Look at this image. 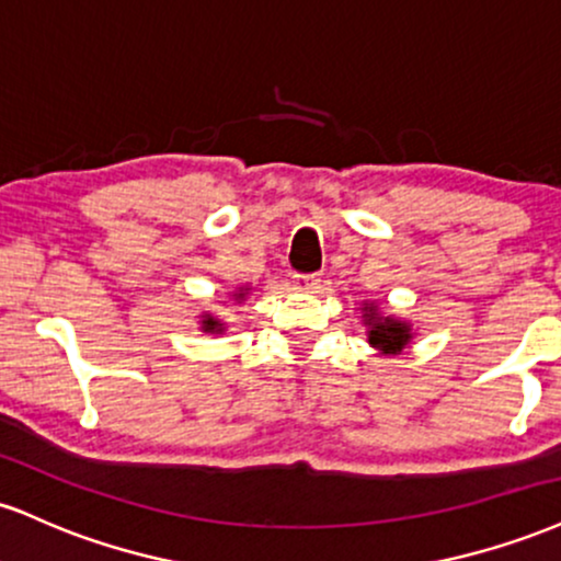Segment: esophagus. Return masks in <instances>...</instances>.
I'll list each match as a JSON object with an SVG mask.
<instances>
[{
    "label": "esophagus",
    "instance_id": "34e87169",
    "mask_svg": "<svg viewBox=\"0 0 561 561\" xmlns=\"http://www.w3.org/2000/svg\"><path fill=\"white\" fill-rule=\"evenodd\" d=\"M294 286L305 294H314L320 288V275H305V273H296L294 275Z\"/></svg>",
    "mask_w": 561,
    "mask_h": 561
}]
</instances>
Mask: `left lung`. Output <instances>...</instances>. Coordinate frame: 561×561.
I'll list each match as a JSON object with an SVG mask.
<instances>
[{
    "label": "left lung",
    "mask_w": 561,
    "mask_h": 561,
    "mask_svg": "<svg viewBox=\"0 0 561 561\" xmlns=\"http://www.w3.org/2000/svg\"><path fill=\"white\" fill-rule=\"evenodd\" d=\"M362 322H365V333H367V344H370L375 352L386 354H401L407 346L414 341V328L410 320L397 318V314H386L380 312L378 301H362Z\"/></svg>",
    "instance_id": "1"
}]
</instances>
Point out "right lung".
<instances>
[{
    "mask_svg": "<svg viewBox=\"0 0 561 561\" xmlns=\"http://www.w3.org/2000/svg\"><path fill=\"white\" fill-rule=\"evenodd\" d=\"M252 294V286H239L230 291V305H243L247 301V296ZM199 331L202 333H209V335H222L228 331V322L220 318V314L215 312H202L199 314Z\"/></svg>",
    "mask_w": 561,
    "mask_h": 561,
    "instance_id": "right-lung-1",
    "label": "right lung"
}]
</instances>
